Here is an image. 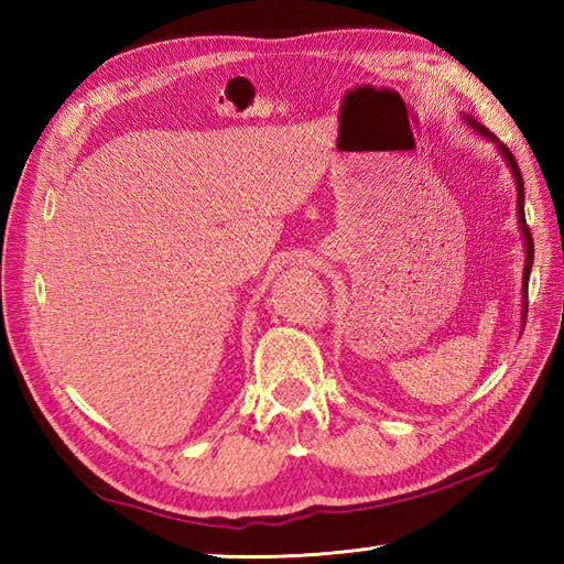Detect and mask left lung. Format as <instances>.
I'll return each mask as SVG.
<instances>
[{
    "label": "left lung",
    "mask_w": 564,
    "mask_h": 564,
    "mask_svg": "<svg viewBox=\"0 0 564 564\" xmlns=\"http://www.w3.org/2000/svg\"><path fill=\"white\" fill-rule=\"evenodd\" d=\"M467 123H470L477 133H482L485 138H489L492 142H497V138L489 133V130L485 128V126H480L475 121V118H465ZM499 150H501V154H505V160L509 162V166H511V172H513V178H517V191H519V196H517V208H519V223H521V230H523V237H525V269H523V297H525V303H529V279H531V267H533V237H531V232H529V225H525V215H523V176H521V170H519V164H517V160H513V154L509 152V148L507 145H499ZM529 307V305H523V310Z\"/></svg>",
    "instance_id": "8db88e82"
}]
</instances>
